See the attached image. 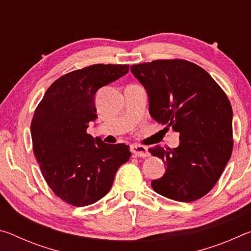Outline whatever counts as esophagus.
I'll list each match as a JSON object with an SVG mask.
<instances>
[{
    "label": "esophagus",
    "instance_id": "1",
    "mask_svg": "<svg viewBox=\"0 0 251 251\" xmlns=\"http://www.w3.org/2000/svg\"><path fill=\"white\" fill-rule=\"evenodd\" d=\"M130 151L131 154H134L137 157H147L150 155L147 148L143 145H138V144H133V145H130Z\"/></svg>",
    "mask_w": 251,
    "mask_h": 251
}]
</instances>
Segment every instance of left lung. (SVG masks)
Segmentation results:
<instances>
[{
    "label": "left lung",
    "mask_w": 251,
    "mask_h": 251,
    "mask_svg": "<svg viewBox=\"0 0 251 251\" xmlns=\"http://www.w3.org/2000/svg\"><path fill=\"white\" fill-rule=\"evenodd\" d=\"M130 71L146 88L151 117L179 133L178 147L148 150L167 166L163 177L151 181L152 189L176 201L203 197L232 152V108L226 93L202 67L185 59H156Z\"/></svg>",
    "instance_id": "8db88e82"
}]
</instances>
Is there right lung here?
Here are the masks:
<instances>
[{
  "label": "right lung",
  "mask_w": 251,
  "mask_h": 251,
  "mask_svg": "<svg viewBox=\"0 0 251 251\" xmlns=\"http://www.w3.org/2000/svg\"><path fill=\"white\" fill-rule=\"evenodd\" d=\"M129 65L94 64L62 75L37 105L31 123L33 152L53 193L72 206L92 205L109 192L129 146L87 134L97 117L95 94L124 76Z\"/></svg>",
  "instance_id": "right-lung-1"
}]
</instances>
